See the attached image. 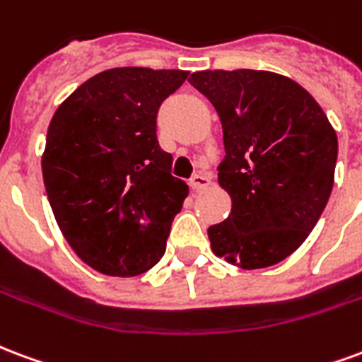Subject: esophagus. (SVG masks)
Segmentation results:
<instances>
[{
  "label": "esophagus",
  "instance_id": "obj_1",
  "mask_svg": "<svg viewBox=\"0 0 362 362\" xmlns=\"http://www.w3.org/2000/svg\"><path fill=\"white\" fill-rule=\"evenodd\" d=\"M208 185H210V175H206V173H197L194 177H191V187L194 191L206 189Z\"/></svg>",
  "mask_w": 362,
  "mask_h": 362
}]
</instances>
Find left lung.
I'll list each match as a JSON object with an SVG mask.
<instances>
[{
    "mask_svg": "<svg viewBox=\"0 0 362 362\" xmlns=\"http://www.w3.org/2000/svg\"><path fill=\"white\" fill-rule=\"evenodd\" d=\"M189 83L212 102L223 129L218 183L231 212L208 228L214 255L243 270L278 264L328 204L336 131L315 98L278 73L199 71Z\"/></svg>",
    "mask_w": 362,
    "mask_h": 362,
    "instance_id": "1",
    "label": "left lung"
}]
</instances>
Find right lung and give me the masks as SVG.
I'll use <instances>...</instances> for the list:
<instances>
[{
  "mask_svg": "<svg viewBox=\"0 0 362 362\" xmlns=\"http://www.w3.org/2000/svg\"><path fill=\"white\" fill-rule=\"evenodd\" d=\"M189 71L117 67L98 73L49 121L42 175L55 221L83 262L131 278L165 252L189 187L156 136V115Z\"/></svg>",
  "mask_w": 362,
  "mask_h": 362,
  "instance_id": "add662e5",
  "label": "right lung"
}]
</instances>
